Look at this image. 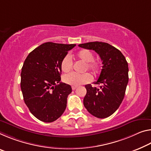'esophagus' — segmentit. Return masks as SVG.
<instances>
[{
	"instance_id": "1",
	"label": "esophagus",
	"mask_w": 151,
	"mask_h": 151,
	"mask_svg": "<svg viewBox=\"0 0 151 151\" xmlns=\"http://www.w3.org/2000/svg\"><path fill=\"white\" fill-rule=\"evenodd\" d=\"M76 88H77V87H76V86H73V87H72V89L75 90Z\"/></svg>"
}]
</instances>
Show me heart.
Wrapping results in <instances>:
<instances>
[{"label":"heart","mask_w":151,"mask_h":151,"mask_svg":"<svg viewBox=\"0 0 151 151\" xmlns=\"http://www.w3.org/2000/svg\"><path fill=\"white\" fill-rule=\"evenodd\" d=\"M76 58L86 63L85 70H91L95 75H96L99 72L100 64L99 62L95 60L93 53L90 50L87 49H83L78 51L75 54ZM60 68L63 73H68L73 69V63L69 56H66L63 59L60 64ZM91 75L89 73H85L83 75H78L75 73L68 74L63 77V81L66 84L78 86L85 83H87L91 81Z\"/></svg>","instance_id":"1"}]
</instances>
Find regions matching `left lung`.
I'll return each instance as SVG.
<instances>
[{
	"instance_id": "8db88e82",
	"label": "left lung",
	"mask_w": 151,
	"mask_h": 151,
	"mask_svg": "<svg viewBox=\"0 0 151 151\" xmlns=\"http://www.w3.org/2000/svg\"><path fill=\"white\" fill-rule=\"evenodd\" d=\"M78 46L93 50L99 55L102 69L95 84L100 88L85 85L87 94L83 104L89 113L98 118H106L113 114L122 102L128 83V64L122 53L107 43L88 42Z\"/></svg>"
}]
</instances>
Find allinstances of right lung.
<instances>
[{
	"label": "right lung",
	"instance_id": "add662e5",
	"mask_svg": "<svg viewBox=\"0 0 151 151\" xmlns=\"http://www.w3.org/2000/svg\"><path fill=\"white\" fill-rule=\"evenodd\" d=\"M76 44L44 43L31 52L21 73V88L26 106L44 122L59 118L66 107L71 86L60 82V64Z\"/></svg>",
	"mask_w": 151,
	"mask_h": 151
}]
</instances>
